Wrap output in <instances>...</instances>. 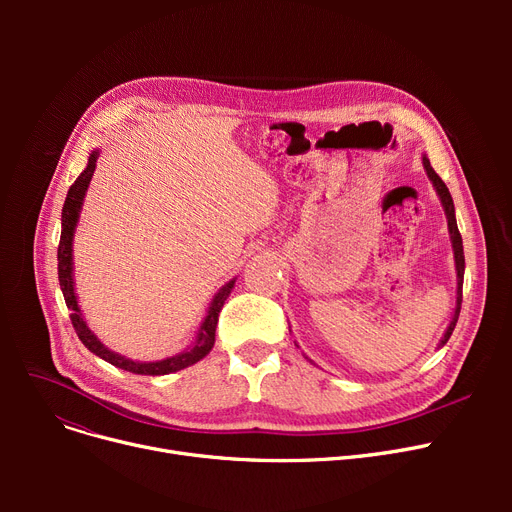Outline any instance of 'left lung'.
Wrapping results in <instances>:
<instances>
[{
  "label": "left lung",
  "instance_id": "1",
  "mask_svg": "<svg viewBox=\"0 0 512 512\" xmlns=\"http://www.w3.org/2000/svg\"><path fill=\"white\" fill-rule=\"evenodd\" d=\"M423 166H425V172L429 176V180L434 182L436 191L442 199V205H444V211H446V218H448V230H450V240H452V249H454V261H456V278H459V286H456V309H454V317L450 321V326L440 342L446 344L456 321H459V313H461V303H463V276H465V253H463V238H461V232H459V226H456V218H454V203H452V197L448 193V186L442 182V178L436 174V170L432 168V164H429V159L423 155Z\"/></svg>",
  "mask_w": 512,
  "mask_h": 512
}]
</instances>
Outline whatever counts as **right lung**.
Listing matches in <instances>:
<instances>
[{
	"label": "right lung",
	"mask_w": 512,
	"mask_h": 512,
	"mask_svg": "<svg viewBox=\"0 0 512 512\" xmlns=\"http://www.w3.org/2000/svg\"><path fill=\"white\" fill-rule=\"evenodd\" d=\"M97 157H99V151H93L85 172L80 174L74 180V184L70 186L64 209H62V236H60V245H58V276H60V286H62V292H64V299H66V307L70 309V321H72V326L76 330V336L80 338V342H83L89 348L91 353H95L103 361L112 363V365H116L124 371H130V373L166 375V373L184 369L188 365L201 361L213 348L215 328H218V317H220V311L224 307V301L228 299V294L234 286V280H230L224 288H220L218 294H215V299H213V303L207 311V317L201 324L199 338H197V342H195L191 351L180 353V355L164 359V361H157V363H137V361L124 359V357H120L112 351H107V348L97 340V336L87 328L83 315H80V309H78V303H76V297H74V282H72V236H74V226H76V220H78L80 205H83V197L87 193V186H89L91 176L95 172Z\"/></svg>",
	"instance_id": "1"
}]
</instances>
